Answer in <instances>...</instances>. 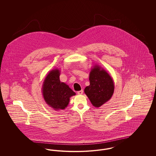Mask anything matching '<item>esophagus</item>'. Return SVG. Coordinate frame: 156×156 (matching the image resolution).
Here are the masks:
<instances>
[{
  "instance_id": "34e87169",
  "label": "esophagus",
  "mask_w": 156,
  "mask_h": 156,
  "mask_svg": "<svg viewBox=\"0 0 156 156\" xmlns=\"http://www.w3.org/2000/svg\"><path fill=\"white\" fill-rule=\"evenodd\" d=\"M78 95H82V94H83V90H80V91H78Z\"/></svg>"
}]
</instances>
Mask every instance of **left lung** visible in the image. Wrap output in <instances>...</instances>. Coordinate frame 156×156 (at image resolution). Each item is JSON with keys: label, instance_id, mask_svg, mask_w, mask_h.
Returning a JSON list of instances; mask_svg holds the SVG:
<instances>
[{"label": "left lung", "instance_id": "8db88e82", "mask_svg": "<svg viewBox=\"0 0 156 156\" xmlns=\"http://www.w3.org/2000/svg\"><path fill=\"white\" fill-rule=\"evenodd\" d=\"M90 85L84 92L91 104L99 108L111 99L114 92L113 79L106 70L98 65L91 68L89 76Z\"/></svg>", "mask_w": 156, "mask_h": 156}]
</instances>
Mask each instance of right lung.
<instances>
[{
  "label": "right lung",
  "instance_id": "1",
  "mask_svg": "<svg viewBox=\"0 0 156 156\" xmlns=\"http://www.w3.org/2000/svg\"><path fill=\"white\" fill-rule=\"evenodd\" d=\"M58 69H52L45 76L42 86L45 102L55 111L66 109L70 98L76 95L68 85L60 81Z\"/></svg>",
  "mask_w": 156,
  "mask_h": 156
}]
</instances>
